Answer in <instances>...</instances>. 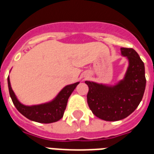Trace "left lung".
<instances>
[{
	"instance_id": "1",
	"label": "left lung",
	"mask_w": 154,
	"mask_h": 154,
	"mask_svg": "<svg viewBox=\"0 0 154 154\" xmlns=\"http://www.w3.org/2000/svg\"><path fill=\"white\" fill-rule=\"evenodd\" d=\"M122 54L129 59V65L124 80L115 86H106L85 82L89 86L87 102L96 117L116 122L130 115L139 105L146 89L143 61L132 48H121Z\"/></svg>"
}]
</instances>
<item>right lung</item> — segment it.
Instances as JSON below:
<instances>
[{"mask_svg":"<svg viewBox=\"0 0 154 154\" xmlns=\"http://www.w3.org/2000/svg\"><path fill=\"white\" fill-rule=\"evenodd\" d=\"M78 84L79 82H77L65 86L59 93L57 97L51 102L42 104V105L26 106L19 102V101L17 99L13 89L11 88L10 82L8 77L9 94L13 105H15L17 109L25 117H27L28 119L39 123H45V124L57 122L60 118H62L64 112L66 109L68 99Z\"/></svg>","mask_w":154,"mask_h":154,"instance_id":"obj_1","label":"right lung"}]
</instances>
